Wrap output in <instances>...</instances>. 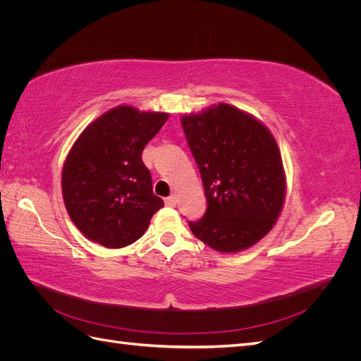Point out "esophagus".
Wrapping results in <instances>:
<instances>
[{"instance_id":"obj_1","label":"esophagus","mask_w":361,"mask_h":361,"mask_svg":"<svg viewBox=\"0 0 361 361\" xmlns=\"http://www.w3.org/2000/svg\"><path fill=\"white\" fill-rule=\"evenodd\" d=\"M166 204L170 206V207L176 206V195H170V197H167V199H166Z\"/></svg>"}]
</instances>
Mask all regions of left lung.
<instances>
[{"instance_id": "obj_1", "label": "left lung", "mask_w": 361, "mask_h": 361, "mask_svg": "<svg viewBox=\"0 0 361 361\" xmlns=\"http://www.w3.org/2000/svg\"><path fill=\"white\" fill-rule=\"evenodd\" d=\"M197 162L207 207L190 221L195 238L220 253L259 243L281 212L286 176L276 138L251 114L218 104L180 118Z\"/></svg>"}]
</instances>
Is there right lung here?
I'll return each mask as SVG.
<instances>
[{"mask_svg":"<svg viewBox=\"0 0 361 361\" xmlns=\"http://www.w3.org/2000/svg\"><path fill=\"white\" fill-rule=\"evenodd\" d=\"M167 118V113L120 105L97 117L73 143L61 173L63 200L90 241L106 248L133 244L164 206L141 154Z\"/></svg>","mask_w":361,"mask_h":361,"instance_id":"right-lung-1","label":"right lung"}]
</instances>
